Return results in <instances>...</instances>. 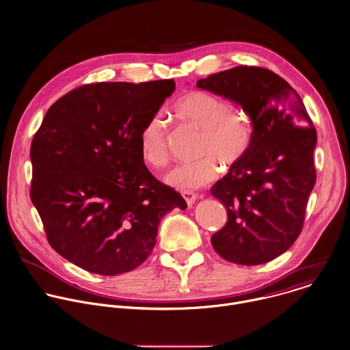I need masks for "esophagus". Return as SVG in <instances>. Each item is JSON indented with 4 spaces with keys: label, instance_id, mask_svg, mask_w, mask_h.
I'll list each match as a JSON object with an SVG mask.
<instances>
[{
    "label": "esophagus",
    "instance_id": "esophagus-1",
    "mask_svg": "<svg viewBox=\"0 0 350 350\" xmlns=\"http://www.w3.org/2000/svg\"><path fill=\"white\" fill-rule=\"evenodd\" d=\"M181 195L184 196V199H185L188 206H192L196 202V199H198V193H193L191 191H184Z\"/></svg>",
    "mask_w": 350,
    "mask_h": 350
}]
</instances>
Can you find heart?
<instances>
[{"label": "heart", "mask_w": 350, "mask_h": 350, "mask_svg": "<svg viewBox=\"0 0 350 350\" xmlns=\"http://www.w3.org/2000/svg\"><path fill=\"white\" fill-rule=\"evenodd\" d=\"M173 113L183 122L202 131L198 157L203 158L172 170L166 177L170 187L180 191L204 187L221 173L217 159L233 167L248 155L254 140L252 124L245 116L233 113L228 100L210 92L189 91L174 102ZM139 151L142 161L152 169L167 165V132L158 117L150 118L142 128Z\"/></svg>", "instance_id": "heart-1"}]
</instances>
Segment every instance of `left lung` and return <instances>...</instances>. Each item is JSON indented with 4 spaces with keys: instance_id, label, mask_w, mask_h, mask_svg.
<instances>
[{
    "instance_id": "8db88e82",
    "label": "left lung",
    "mask_w": 350,
    "mask_h": 350,
    "mask_svg": "<svg viewBox=\"0 0 350 350\" xmlns=\"http://www.w3.org/2000/svg\"><path fill=\"white\" fill-rule=\"evenodd\" d=\"M237 103L251 118L254 140L245 159L211 188L228 211L211 236L215 252L245 266L267 263L300 236L317 183V129L300 95L274 72L236 66L196 83Z\"/></svg>"
}]
</instances>
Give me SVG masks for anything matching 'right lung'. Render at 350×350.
Listing matches in <instances>:
<instances>
[{"label": "right lung", "instance_id": "1", "mask_svg": "<svg viewBox=\"0 0 350 350\" xmlns=\"http://www.w3.org/2000/svg\"><path fill=\"white\" fill-rule=\"evenodd\" d=\"M173 80L81 85L50 106L31 143V202L51 248L99 275L140 266L161 219L187 208L140 158L139 135Z\"/></svg>", "mask_w": 350, "mask_h": 350}]
</instances>
